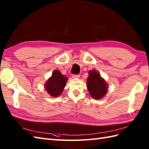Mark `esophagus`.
I'll return each mask as SVG.
<instances>
[{
  "instance_id": "1",
  "label": "esophagus",
  "mask_w": 149,
  "mask_h": 149,
  "mask_svg": "<svg viewBox=\"0 0 149 149\" xmlns=\"http://www.w3.org/2000/svg\"><path fill=\"white\" fill-rule=\"evenodd\" d=\"M80 75H72V78L74 79H79V77H80Z\"/></svg>"
}]
</instances>
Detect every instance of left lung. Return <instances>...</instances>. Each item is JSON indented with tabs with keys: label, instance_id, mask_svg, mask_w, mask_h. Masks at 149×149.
Listing matches in <instances>:
<instances>
[{
	"label": "left lung",
	"instance_id": "1",
	"mask_svg": "<svg viewBox=\"0 0 149 149\" xmlns=\"http://www.w3.org/2000/svg\"><path fill=\"white\" fill-rule=\"evenodd\" d=\"M89 76L87 79V88L91 96L94 99L100 100L106 95L108 86L98 71L92 70L89 71Z\"/></svg>",
	"mask_w": 149,
	"mask_h": 149
}]
</instances>
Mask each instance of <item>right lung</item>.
Returning <instances> with one entry per match:
<instances>
[{
    "instance_id": "right-lung-1",
    "label": "right lung",
    "mask_w": 149,
    "mask_h": 149,
    "mask_svg": "<svg viewBox=\"0 0 149 149\" xmlns=\"http://www.w3.org/2000/svg\"><path fill=\"white\" fill-rule=\"evenodd\" d=\"M68 78L61 74V72L55 70L52 73V75L45 82L44 88L52 97H57L60 96L66 85Z\"/></svg>"
}]
</instances>
